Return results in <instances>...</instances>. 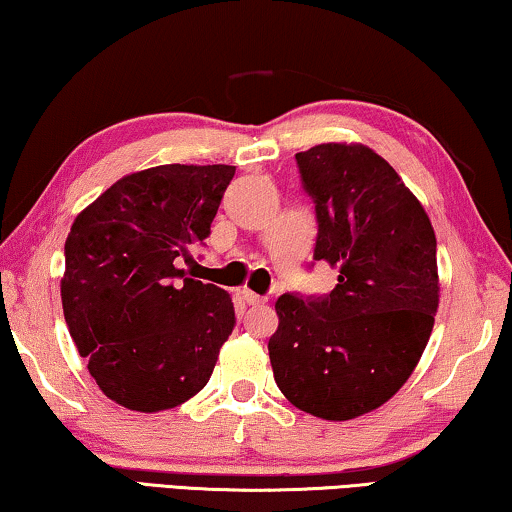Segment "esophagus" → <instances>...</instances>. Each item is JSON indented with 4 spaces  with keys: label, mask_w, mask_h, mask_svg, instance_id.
<instances>
[{
    "label": "esophagus",
    "mask_w": 512,
    "mask_h": 512,
    "mask_svg": "<svg viewBox=\"0 0 512 512\" xmlns=\"http://www.w3.org/2000/svg\"><path fill=\"white\" fill-rule=\"evenodd\" d=\"M242 298L247 300V305H265V302H268V298H265V295H256V293H251V291H242Z\"/></svg>",
    "instance_id": "obj_1"
}]
</instances>
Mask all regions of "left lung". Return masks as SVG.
Instances as JSON below:
<instances>
[{"instance_id":"8db88e82","label":"left lung","mask_w":512,"mask_h":512,"mask_svg":"<svg viewBox=\"0 0 512 512\" xmlns=\"http://www.w3.org/2000/svg\"><path fill=\"white\" fill-rule=\"evenodd\" d=\"M316 205L314 261L335 268L321 298L281 295L268 342L274 381L323 420L379 409L416 369L439 309L436 235L388 161L360 143L295 154Z\"/></svg>"}]
</instances>
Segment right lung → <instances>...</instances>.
Returning a JSON list of instances; mask_svg holds the SVG:
<instances>
[{"mask_svg":"<svg viewBox=\"0 0 512 512\" xmlns=\"http://www.w3.org/2000/svg\"><path fill=\"white\" fill-rule=\"evenodd\" d=\"M233 175L224 164L138 170L73 221L64 318L96 385L124 409L187 402L210 381L233 332L231 295L182 268L210 235Z\"/></svg>","mask_w":512,"mask_h":512,"instance_id":"obj_1","label":"right lung"}]
</instances>
